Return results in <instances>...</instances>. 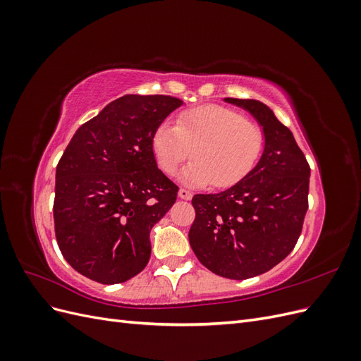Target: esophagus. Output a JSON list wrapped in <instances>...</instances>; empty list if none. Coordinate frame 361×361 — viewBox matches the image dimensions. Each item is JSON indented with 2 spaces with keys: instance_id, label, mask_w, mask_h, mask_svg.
<instances>
[{
  "instance_id": "34e87169",
  "label": "esophagus",
  "mask_w": 361,
  "mask_h": 361,
  "mask_svg": "<svg viewBox=\"0 0 361 361\" xmlns=\"http://www.w3.org/2000/svg\"><path fill=\"white\" fill-rule=\"evenodd\" d=\"M178 194H179V197H180L182 200H191V199H192V192L188 191V190H185V188H180Z\"/></svg>"
}]
</instances>
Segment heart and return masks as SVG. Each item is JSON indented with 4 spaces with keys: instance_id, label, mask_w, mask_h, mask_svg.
<instances>
[{
    "instance_id": "b5f03b06",
    "label": "heart",
    "mask_w": 361,
    "mask_h": 361,
    "mask_svg": "<svg viewBox=\"0 0 361 361\" xmlns=\"http://www.w3.org/2000/svg\"><path fill=\"white\" fill-rule=\"evenodd\" d=\"M265 146L259 125L232 108L204 105L182 113L176 126L162 123L152 138L158 167L174 174L191 157L194 161L180 174L182 182L228 188L253 170Z\"/></svg>"
}]
</instances>
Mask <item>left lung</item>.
Returning a JSON list of instances; mask_svg holds the SVG:
<instances>
[{
  "label": "left lung",
  "instance_id": "obj_1",
  "mask_svg": "<svg viewBox=\"0 0 361 361\" xmlns=\"http://www.w3.org/2000/svg\"><path fill=\"white\" fill-rule=\"evenodd\" d=\"M265 133L256 167L228 190L195 194L190 228L194 255L214 274L245 280L274 268L297 244L309 207L310 167L290 129L255 99L226 97Z\"/></svg>",
  "mask_w": 361,
  "mask_h": 361
}]
</instances>
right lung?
I'll list each match as a JSON object with an SVG mask.
<instances>
[{"mask_svg":"<svg viewBox=\"0 0 361 361\" xmlns=\"http://www.w3.org/2000/svg\"><path fill=\"white\" fill-rule=\"evenodd\" d=\"M183 102L126 94L81 125L59 161L54 226L63 257L102 285L135 277L150 259V231L176 202L152 138Z\"/></svg>","mask_w":361,"mask_h":361,"instance_id":"right-lung-1","label":"right lung"}]
</instances>
